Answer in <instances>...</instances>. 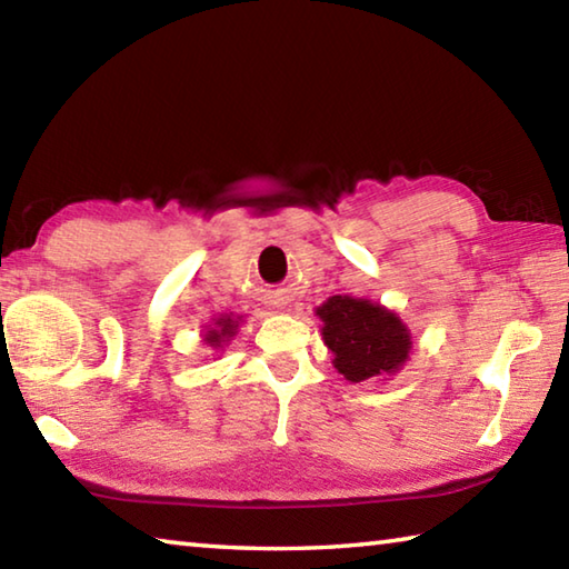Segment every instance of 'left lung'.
Listing matches in <instances>:
<instances>
[{
    "label": "left lung",
    "mask_w": 569,
    "mask_h": 569,
    "mask_svg": "<svg viewBox=\"0 0 569 569\" xmlns=\"http://www.w3.org/2000/svg\"><path fill=\"white\" fill-rule=\"evenodd\" d=\"M316 313L323 321V343L333 351V366L349 381L379 379L407 361V326L379 303L331 296Z\"/></svg>",
    "instance_id": "left-lung-1"
}]
</instances>
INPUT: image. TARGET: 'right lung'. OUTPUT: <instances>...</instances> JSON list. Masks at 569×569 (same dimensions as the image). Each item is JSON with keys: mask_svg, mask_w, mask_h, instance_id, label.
I'll return each instance as SVG.
<instances>
[{"mask_svg": "<svg viewBox=\"0 0 569 569\" xmlns=\"http://www.w3.org/2000/svg\"><path fill=\"white\" fill-rule=\"evenodd\" d=\"M218 326H220V329L208 331V336H206V341H208L210 346H218L220 341L230 339V336L236 333V321H233V319H220Z\"/></svg>", "mask_w": 569, "mask_h": 569, "instance_id": "obj_1", "label": "right lung"}]
</instances>
